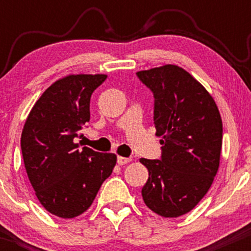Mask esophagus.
I'll return each instance as SVG.
<instances>
[{"label":"esophagus","mask_w":251,"mask_h":251,"mask_svg":"<svg viewBox=\"0 0 251 251\" xmlns=\"http://www.w3.org/2000/svg\"><path fill=\"white\" fill-rule=\"evenodd\" d=\"M131 158H126V157H122V155H119V157H118V164H119V165H125V164H127V163H129L131 162Z\"/></svg>","instance_id":"34e87169"}]
</instances>
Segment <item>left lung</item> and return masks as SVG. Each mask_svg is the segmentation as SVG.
Wrapping results in <instances>:
<instances>
[{"mask_svg":"<svg viewBox=\"0 0 251 251\" xmlns=\"http://www.w3.org/2000/svg\"><path fill=\"white\" fill-rule=\"evenodd\" d=\"M154 96L162 159L140 158L149 170L146 206L165 218L188 214L209 191L218 168L223 124L214 98L189 72L164 65L137 72Z\"/></svg>","mask_w":251,"mask_h":251,"instance_id":"8db88e82","label":"left lung"}]
</instances>
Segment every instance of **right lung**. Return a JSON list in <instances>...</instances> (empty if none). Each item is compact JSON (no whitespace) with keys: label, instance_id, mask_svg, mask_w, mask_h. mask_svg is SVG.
<instances>
[{"label":"right lung","instance_id":"right-lung-1","mask_svg":"<svg viewBox=\"0 0 251 251\" xmlns=\"http://www.w3.org/2000/svg\"><path fill=\"white\" fill-rule=\"evenodd\" d=\"M106 74H70L34 103L21 134L28 178L41 205L61 218L80 216L93 203L117 164L114 153L79 149L74 142L89 122L92 93Z\"/></svg>","mask_w":251,"mask_h":251}]
</instances>
